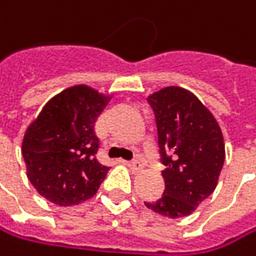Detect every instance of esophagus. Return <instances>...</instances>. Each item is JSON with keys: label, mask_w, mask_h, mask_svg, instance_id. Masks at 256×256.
Listing matches in <instances>:
<instances>
[{"label": "esophagus", "mask_w": 256, "mask_h": 256, "mask_svg": "<svg viewBox=\"0 0 256 256\" xmlns=\"http://www.w3.org/2000/svg\"><path fill=\"white\" fill-rule=\"evenodd\" d=\"M127 166H129L132 171H135V172H138V171H141L142 170V164L140 162V160H132V162H127Z\"/></svg>", "instance_id": "34e87169"}]
</instances>
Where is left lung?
Segmentation results:
<instances>
[{
  "instance_id": "obj_1",
  "label": "left lung",
  "mask_w": 256,
  "mask_h": 256,
  "mask_svg": "<svg viewBox=\"0 0 256 256\" xmlns=\"http://www.w3.org/2000/svg\"><path fill=\"white\" fill-rule=\"evenodd\" d=\"M165 190L146 206L162 216H189L216 189L225 162L222 130L213 114L190 91L166 86L152 96Z\"/></svg>"
}]
</instances>
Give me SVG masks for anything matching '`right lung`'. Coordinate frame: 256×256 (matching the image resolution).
I'll return each instance as SVG.
<instances>
[{
    "label": "right lung",
    "instance_id": "add662e5",
    "mask_svg": "<svg viewBox=\"0 0 256 256\" xmlns=\"http://www.w3.org/2000/svg\"><path fill=\"white\" fill-rule=\"evenodd\" d=\"M109 96L74 85L52 97L30 124L22 141L26 177L50 202L68 207L96 195L109 168L96 154L97 116Z\"/></svg>",
    "mask_w": 256,
    "mask_h": 256
}]
</instances>
